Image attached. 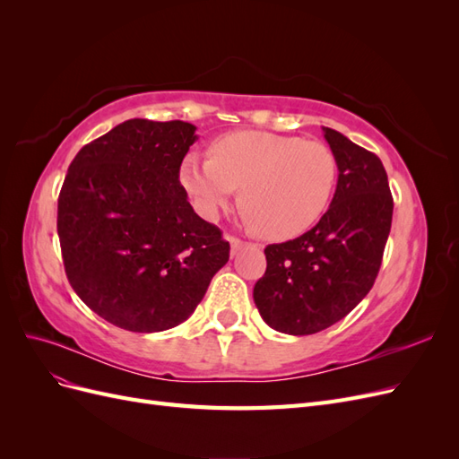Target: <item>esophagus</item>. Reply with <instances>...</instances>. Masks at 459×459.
Masks as SVG:
<instances>
[{"mask_svg":"<svg viewBox=\"0 0 459 459\" xmlns=\"http://www.w3.org/2000/svg\"><path fill=\"white\" fill-rule=\"evenodd\" d=\"M230 245H231V255H235L245 243L241 239H238V238H230Z\"/></svg>","mask_w":459,"mask_h":459,"instance_id":"1","label":"esophagus"}]
</instances>
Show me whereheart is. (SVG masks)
<instances>
[{
	"mask_svg": "<svg viewBox=\"0 0 459 459\" xmlns=\"http://www.w3.org/2000/svg\"><path fill=\"white\" fill-rule=\"evenodd\" d=\"M337 182L327 145L297 135L243 130L218 137L211 157L189 152L179 184L206 220L231 204L241 189L247 221L272 239H290L322 218Z\"/></svg>",
	"mask_w": 459,
	"mask_h": 459,
	"instance_id": "obj_1",
	"label": "heart"
}]
</instances>
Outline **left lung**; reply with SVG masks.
I'll return each instance as SVG.
<instances>
[{
  "instance_id": "8db88e82",
  "label": "left lung",
  "mask_w": 459,
  "mask_h": 459,
  "mask_svg": "<svg viewBox=\"0 0 459 459\" xmlns=\"http://www.w3.org/2000/svg\"><path fill=\"white\" fill-rule=\"evenodd\" d=\"M337 160L327 212L293 241L268 245L255 304L272 329L312 335L356 308L375 283L393 224V195L377 155L324 128Z\"/></svg>"
}]
</instances>
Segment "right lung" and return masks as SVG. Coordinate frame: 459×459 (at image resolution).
Here are the masks:
<instances>
[{
	"label": "right lung",
	"mask_w": 459,
	"mask_h": 459,
	"mask_svg": "<svg viewBox=\"0 0 459 459\" xmlns=\"http://www.w3.org/2000/svg\"><path fill=\"white\" fill-rule=\"evenodd\" d=\"M195 130L132 118L68 166L57 206L65 272L86 307L117 327L155 333L186 322L230 260V243L179 184Z\"/></svg>",
	"instance_id": "add662e5"
}]
</instances>
